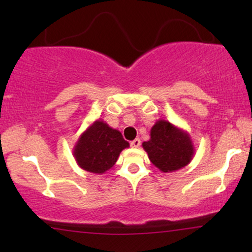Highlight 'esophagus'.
I'll return each mask as SVG.
<instances>
[{
	"label": "esophagus",
	"mask_w": 252,
	"mask_h": 252,
	"mask_svg": "<svg viewBox=\"0 0 252 252\" xmlns=\"http://www.w3.org/2000/svg\"><path fill=\"white\" fill-rule=\"evenodd\" d=\"M130 146H132L133 148H139V147L141 146V141H140V139L133 140L132 142H130Z\"/></svg>",
	"instance_id": "34e87169"
}]
</instances>
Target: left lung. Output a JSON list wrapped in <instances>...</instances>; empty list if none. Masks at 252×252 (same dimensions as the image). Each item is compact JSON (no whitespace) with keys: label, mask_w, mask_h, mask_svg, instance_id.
Instances as JSON below:
<instances>
[{"label":"left lung","mask_w":252,"mask_h":252,"mask_svg":"<svg viewBox=\"0 0 252 252\" xmlns=\"http://www.w3.org/2000/svg\"><path fill=\"white\" fill-rule=\"evenodd\" d=\"M142 147L151 163L164 173L187 166L195 155L189 133L164 119L155 123L150 130V139L143 142Z\"/></svg>","instance_id":"left-lung-1"}]
</instances>
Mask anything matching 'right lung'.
<instances>
[{"label":"right lung","mask_w":252,"mask_h":252,"mask_svg":"<svg viewBox=\"0 0 252 252\" xmlns=\"http://www.w3.org/2000/svg\"><path fill=\"white\" fill-rule=\"evenodd\" d=\"M129 147L122 133L101 119L95 120L79 136L73 156L79 167L95 174H103L116 164L120 153Z\"/></svg>","instance_id":"1"}]
</instances>
